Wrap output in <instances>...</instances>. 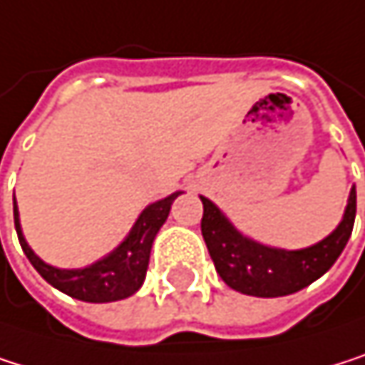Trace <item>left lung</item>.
<instances>
[{"mask_svg": "<svg viewBox=\"0 0 365 365\" xmlns=\"http://www.w3.org/2000/svg\"><path fill=\"white\" fill-rule=\"evenodd\" d=\"M201 233L220 278L235 291L255 297H282L319 280L342 255L355 225V186L338 229L304 250H280L244 237L229 218L205 197Z\"/></svg>", "mask_w": 365, "mask_h": 365, "instance_id": "left-lung-1", "label": "left lung"}]
</instances>
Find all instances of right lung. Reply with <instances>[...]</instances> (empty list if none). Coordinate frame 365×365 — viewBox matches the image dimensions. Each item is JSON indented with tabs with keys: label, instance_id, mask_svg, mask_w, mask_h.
Segmentation results:
<instances>
[{
	"label": "right lung",
	"instance_id": "right-lung-1",
	"mask_svg": "<svg viewBox=\"0 0 365 365\" xmlns=\"http://www.w3.org/2000/svg\"><path fill=\"white\" fill-rule=\"evenodd\" d=\"M179 195L181 192H175L145 207L138 220L134 222L132 231L128 233V237L110 255H106L104 259L83 269H57L53 265H46L27 246L23 231H21V222H19L16 201H14V227H16V235H19L25 257L51 287L81 302L106 304V302L125 299L140 289L145 274H147L153 237L158 235L160 227L166 222L170 205Z\"/></svg>",
	"mask_w": 365,
	"mask_h": 365
}]
</instances>
